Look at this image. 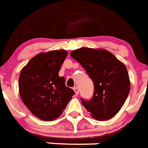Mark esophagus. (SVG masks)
Instances as JSON below:
<instances>
[{
	"label": "esophagus",
	"mask_w": 148,
	"mask_h": 148,
	"mask_svg": "<svg viewBox=\"0 0 148 148\" xmlns=\"http://www.w3.org/2000/svg\"><path fill=\"white\" fill-rule=\"evenodd\" d=\"M73 90L75 92V95H79V88H78L77 87H75V88H73Z\"/></svg>",
	"instance_id": "1"
}]
</instances>
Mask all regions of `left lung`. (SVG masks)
<instances>
[{"mask_svg": "<svg viewBox=\"0 0 148 148\" xmlns=\"http://www.w3.org/2000/svg\"><path fill=\"white\" fill-rule=\"evenodd\" d=\"M70 56L86 69L94 84L92 99H82V104L96 120L112 119L129 94L131 82L127 68L106 49L82 47L71 52Z\"/></svg>", "mask_w": 148, "mask_h": 148, "instance_id": "8db88e82", "label": "left lung"}]
</instances>
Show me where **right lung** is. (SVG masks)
Masks as SVG:
<instances>
[{"mask_svg": "<svg viewBox=\"0 0 148 148\" xmlns=\"http://www.w3.org/2000/svg\"><path fill=\"white\" fill-rule=\"evenodd\" d=\"M64 49L41 53L22 69L19 92L27 108L42 121H53L62 114L75 92L59 76L67 56Z\"/></svg>", "mask_w": 148, "mask_h": 148, "instance_id": "add662e5", "label": "right lung"}]
</instances>
